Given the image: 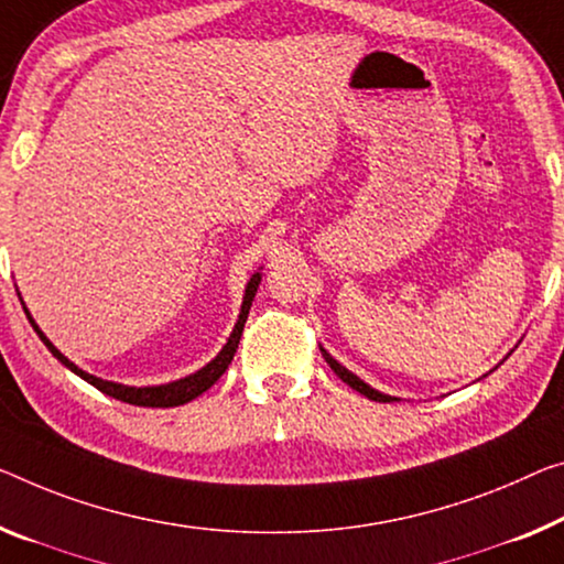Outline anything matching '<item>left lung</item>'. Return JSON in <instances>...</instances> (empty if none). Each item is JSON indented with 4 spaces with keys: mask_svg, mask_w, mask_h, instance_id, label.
<instances>
[{
    "mask_svg": "<svg viewBox=\"0 0 564 564\" xmlns=\"http://www.w3.org/2000/svg\"><path fill=\"white\" fill-rule=\"evenodd\" d=\"M323 350V358L327 360V366H330L335 372H337V378L343 380V383H348L352 391H358V393H362L366 398H370V401H378V403H391V401H398V398H393V395H386V393H380V391H376V388H370L368 383H362V380L355 376V372H350L348 368L345 366H340V362H337L330 352H327L325 348H319Z\"/></svg>",
    "mask_w": 564,
    "mask_h": 564,
    "instance_id": "left-lung-1",
    "label": "left lung"
}]
</instances>
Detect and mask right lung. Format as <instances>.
I'll list each match as a JSON object with an SVG mask.
<instances>
[{
	"instance_id": "1",
	"label": "right lung",
	"mask_w": 564,
	"mask_h": 564,
	"mask_svg": "<svg viewBox=\"0 0 564 564\" xmlns=\"http://www.w3.org/2000/svg\"><path fill=\"white\" fill-rule=\"evenodd\" d=\"M259 282H262V274L254 272V274H252V280L247 282L245 302H241V312H239L237 325H234V330H231V335H229L227 345H224L221 352L216 355V358H214L212 362H206V366H204L202 370L192 372V376L173 380V383H163V386H143V388L123 386V383H112V380L95 378V376H90V372L80 370V368L75 366L73 360H67L65 355L59 352V350L55 348V345H52V343L47 340V335L40 330V325H37V323H34L32 315H30V310L24 307V302H22V307H24V315H28V319H30L32 327H34V333H37V335H40V340L47 345V350H50L52 355H55V358H57L59 362H63L65 368H70V370L75 372V376H80L83 380H88L90 386L98 388L100 393L112 395V398H118V401L131 403V405H145V409H173V405H184V403H188V401H194L196 395H202L204 391H209V388L216 383V380H219V378L224 376V370L229 368V362L234 360V352H237V348H239L241 330H245V323H247L249 307H252V300H254V294H257Z\"/></svg>"
}]
</instances>
